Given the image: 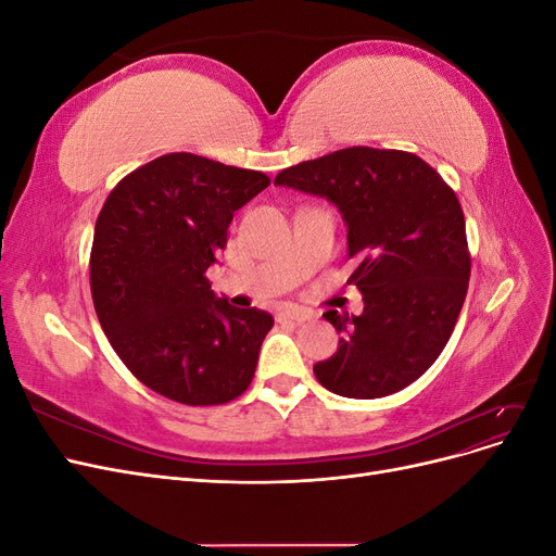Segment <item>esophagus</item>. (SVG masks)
<instances>
[{
	"instance_id": "1",
	"label": "esophagus",
	"mask_w": 556,
	"mask_h": 556,
	"mask_svg": "<svg viewBox=\"0 0 556 556\" xmlns=\"http://www.w3.org/2000/svg\"><path fill=\"white\" fill-rule=\"evenodd\" d=\"M313 315L308 311H301V308H282L278 313L280 323H292V325H304L306 319H311Z\"/></svg>"
}]
</instances>
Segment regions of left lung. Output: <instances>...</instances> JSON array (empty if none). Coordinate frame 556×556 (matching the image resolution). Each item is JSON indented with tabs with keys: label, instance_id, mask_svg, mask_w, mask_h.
Wrapping results in <instances>:
<instances>
[{
	"label": "left lung",
	"instance_id": "8db88e82",
	"mask_svg": "<svg viewBox=\"0 0 556 556\" xmlns=\"http://www.w3.org/2000/svg\"><path fill=\"white\" fill-rule=\"evenodd\" d=\"M276 185L325 197L348 227V282L362 315L327 311L339 348L313 366L329 392L380 399L439 359L464 306L470 257L459 199L431 166L403 150L355 146L290 166Z\"/></svg>",
	"mask_w": 556,
	"mask_h": 556
}]
</instances>
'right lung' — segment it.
Here are the masks:
<instances>
[{
  "label": "right lung",
  "instance_id": "right-lung-1",
  "mask_svg": "<svg viewBox=\"0 0 556 556\" xmlns=\"http://www.w3.org/2000/svg\"><path fill=\"white\" fill-rule=\"evenodd\" d=\"M268 182L262 172L172 153L106 197L90 255L94 311L117 357L153 392L215 406L248 390L274 317L231 306L206 271L233 213Z\"/></svg>",
  "mask_w": 556,
  "mask_h": 556
}]
</instances>
